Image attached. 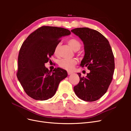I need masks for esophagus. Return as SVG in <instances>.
Here are the masks:
<instances>
[{
    "label": "esophagus",
    "instance_id": "1",
    "mask_svg": "<svg viewBox=\"0 0 131 131\" xmlns=\"http://www.w3.org/2000/svg\"><path fill=\"white\" fill-rule=\"evenodd\" d=\"M67 74L68 75H71L72 74H73V72H67Z\"/></svg>",
    "mask_w": 131,
    "mask_h": 131
}]
</instances>
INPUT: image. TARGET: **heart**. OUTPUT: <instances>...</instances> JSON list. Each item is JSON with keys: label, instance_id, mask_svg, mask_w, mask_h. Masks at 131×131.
Segmentation results:
<instances>
[{"label": "heart", "instance_id": "heart-1", "mask_svg": "<svg viewBox=\"0 0 131 131\" xmlns=\"http://www.w3.org/2000/svg\"><path fill=\"white\" fill-rule=\"evenodd\" d=\"M68 43L73 50L74 51L79 50L81 48V43L79 41L75 39H71L68 40ZM60 44L58 43L54 49V53L57 54L59 48L60 47ZM77 64V60L75 59H61L58 63L59 66L65 70L71 71L73 70L74 66Z\"/></svg>", "mask_w": 131, "mask_h": 131}]
</instances>
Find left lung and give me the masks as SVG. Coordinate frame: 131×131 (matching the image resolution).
I'll return each mask as SVG.
<instances>
[{
	"label": "left lung",
	"mask_w": 131,
	"mask_h": 131,
	"mask_svg": "<svg viewBox=\"0 0 131 131\" xmlns=\"http://www.w3.org/2000/svg\"><path fill=\"white\" fill-rule=\"evenodd\" d=\"M84 45V56L81 66L87 67L90 72L85 77L80 78L79 83L74 87L78 97L84 101L98 100L107 92L111 83L115 69L114 56L108 40L98 31L80 27L71 30Z\"/></svg>",
	"instance_id": "8db88e82"
}]
</instances>
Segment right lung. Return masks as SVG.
<instances>
[{"mask_svg":"<svg viewBox=\"0 0 131 131\" xmlns=\"http://www.w3.org/2000/svg\"><path fill=\"white\" fill-rule=\"evenodd\" d=\"M70 34V31L63 27L43 26L23 43L18 54L17 77L31 98L37 100L52 98L60 82L67 77L64 69L56 68L51 73L45 65L53 54L60 38Z\"/></svg>","mask_w":131,"mask_h":131,"instance_id":"1","label":"right lung"}]
</instances>
